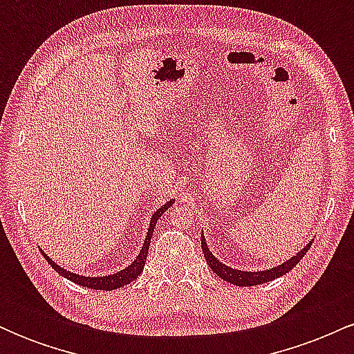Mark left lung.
<instances>
[{
    "label": "left lung",
    "mask_w": 354,
    "mask_h": 354,
    "mask_svg": "<svg viewBox=\"0 0 354 354\" xmlns=\"http://www.w3.org/2000/svg\"><path fill=\"white\" fill-rule=\"evenodd\" d=\"M310 246H311V241L308 243L301 251H298L295 256H291L288 261H284L283 265L270 268V270H265V271H243V270H234V268L226 266L225 263L219 261L216 256L209 251L208 245H206L205 234H203L201 231V248H203V253H205L208 266L219 276V278L225 279V281H228L231 284H236V286H254V284L273 281V279L279 278V276L290 273V271L298 265L299 259L306 254V251L310 250Z\"/></svg>",
    "instance_id": "8db88e82"
}]
</instances>
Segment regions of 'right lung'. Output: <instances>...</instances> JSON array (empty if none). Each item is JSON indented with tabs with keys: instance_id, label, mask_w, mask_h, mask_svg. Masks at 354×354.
<instances>
[{
	"instance_id": "add662e5",
	"label": "right lung",
	"mask_w": 354,
	"mask_h": 354,
	"mask_svg": "<svg viewBox=\"0 0 354 354\" xmlns=\"http://www.w3.org/2000/svg\"><path fill=\"white\" fill-rule=\"evenodd\" d=\"M173 203H174V200L166 201L160 209L154 211L151 219H149V228H148V233H146L145 245H143V248H141L140 253H138L136 259L131 263V265L126 266L124 270L118 271V273H115V274H108V276H83V274L71 273V271H66V270H64V268H61L59 265H56V263L53 261V259L46 253H43V251H41V253L44 256V259H46V261L50 263L51 268L56 271V273H59L61 276H64V278L70 279V281H73V283L80 284V286H86V288H91V290H103V291L118 290V288L126 286V284H128V283L135 281L138 276L141 274V271H143V268H145L146 258H148V250H149V243H151L154 226H156L158 219L161 218V214H163L168 208H171Z\"/></svg>"
}]
</instances>
